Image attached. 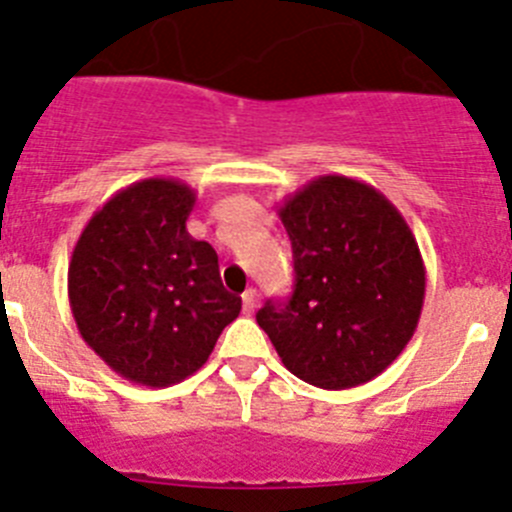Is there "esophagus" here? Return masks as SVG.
<instances>
[{"label": "esophagus", "mask_w": 512, "mask_h": 512, "mask_svg": "<svg viewBox=\"0 0 512 512\" xmlns=\"http://www.w3.org/2000/svg\"><path fill=\"white\" fill-rule=\"evenodd\" d=\"M257 301H260V293H257L255 288H247V290H245V296H242V306H245L247 316H250V313H255Z\"/></svg>", "instance_id": "34e87169"}]
</instances>
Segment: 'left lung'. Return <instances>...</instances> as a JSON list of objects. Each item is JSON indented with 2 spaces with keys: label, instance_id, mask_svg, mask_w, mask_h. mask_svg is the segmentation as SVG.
<instances>
[{
  "label": "left lung",
  "instance_id": "8db88e82",
  "mask_svg": "<svg viewBox=\"0 0 512 512\" xmlns=\"http://www.w3.org/2000/svg\"><path fill=\"white\" fill-rule=\"evenodd\" d=\"M278 216L293 247L288 303L267 301L257 324L296 377L324 390L375 380L411 342L426 267L411 227L365 181L319 176Z\"/></svg>",
  "mask_w": 512,
  "mask_h": 512
}]
</instances>
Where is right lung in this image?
Listing matches in <instances>:
<instances>
[{"mask_svg":"<svg viewBox=\"0 0 512 512\" xmlns=\"http://www.w3.org/2000/svg\"><path fill=\"white\" fill-rule=\"evenodd\" d=\"M196 191L145 178L94 211L68 262V301L84 342L124 380L168 388L206 365L242 298L186 222Z\"/></svg>","mask_w":512,"mask_h":512,"instance_id":"obj_1","label":"right lung"}]
</instances>
